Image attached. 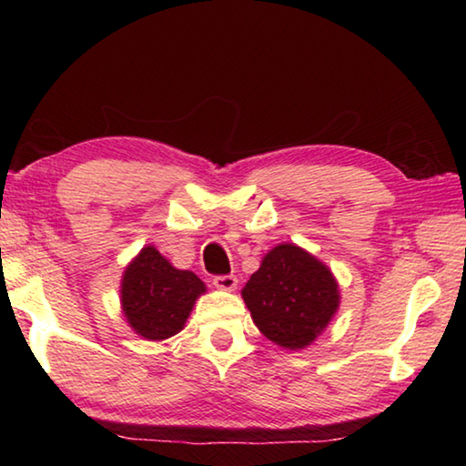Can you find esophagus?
<instances>
[{"label":"esophagus","instance_id":"1","mask_svg":"<svg viewBox=\"0 0 466 466\" xmlns=\"http://www.w3.org/2000/svg\"><path fill=\"white\" fill-rule=\"evenodd\" d=\"M214 286L222 291H234L238 286V279L234 275H218V278H214Z\"/></svg>","mask_w":466,"mask_h":466}]
</instances>
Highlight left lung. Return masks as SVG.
<instances>
[{"instance_id": "8db88e82", "label": "left lung", "mask_w": 466, "mask_h": 466, "mask_svg": "<svg viewBox=\"0 0 466 466\" xmlns=\"http://www.w3.org/2000/svg\"><path fill=\"white\" fill-rule=\"evenodd\" d=\"M240 294L257 329L291 351L317 341L341 302L333 271L294 242L267 252Z\"/></svg>"}]
</instances>
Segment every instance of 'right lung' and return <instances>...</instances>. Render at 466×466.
Wrapping results in <instances>:
<instances>
[{
  "mask_svg": "<svg viewBox=\"0 0 466 466\" xmlns=\"http://www.w3.org/2000/svg\"><path fill=\"white\" fill-rule=\"evenodd\" d=\"M121 312L133 333L164 341L185 329L197 298L208 288L193 271L177 269L152 244L141 248L121 278Z\"/></svg>",
  "mask_w": 466,
  "mask_h": 466,
  "instance_id": "1",
  "label": "right lung"
}]
</instances>
